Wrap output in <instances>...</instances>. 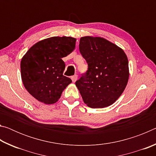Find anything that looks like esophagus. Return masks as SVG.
Returning <instances> with one entry per match:
<instances>
[{
    "instance_id": "esophagus-1",
    "label": "esophagus",
    "mask_w": 156,
    "mask_h": 156,
    "mask_svg": "<svg viewBox=\"0 0 156 156\" xmlns=\"http://www.w3.org/2000/svg\"><path fill=\"white\" fill-rule=\"evenodd\" d=\"M72 78L73 83H75V82L77 80V79H78V76L77 75H74V76H72V78Z\"/></svg>"
}]
</instances>
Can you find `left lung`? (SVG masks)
Listing matches in <instances>:
<instances>
[{
	"instance_id": "obj_1",
	"label": "left lung",
	"mask_w": 156,
	"mask_h": 156,
	"mask_svg": "<svg viewBox=\"0 0 156 156\" xmlns=\"http://www.w3.org/2000/svg\"><path fill=\"white\" fill-rule=\"evenodd\" d=\"M79 50L88 65L76 85L83 101L91 108H103L115 102L125 90L129 79L125 53L106 39L82 37Z\"/></svg>"
}]
</instances>
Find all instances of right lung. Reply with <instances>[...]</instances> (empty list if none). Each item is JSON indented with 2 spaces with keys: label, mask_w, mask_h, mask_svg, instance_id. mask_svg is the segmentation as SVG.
Here are the masks:
<instances>
[{
  "label": "right lung",
  "mask_w": 156,
  "mask_h": 156,
  "mask_svg": "<svg viewBox=\"0 0 156 156\" xmlns=\"http://www.w3.org/2000/svg\"><path fill=\"white\" fill-rule=\"evenodd\" d=\"M72 37H51L39 41L28 50L21 60V78L25 89L36 100L54 104L72 83L63 76L65 64L62 58L76 47Z\"/></svg>",
  "instance_id": "add662e5"
}]
</instances>
